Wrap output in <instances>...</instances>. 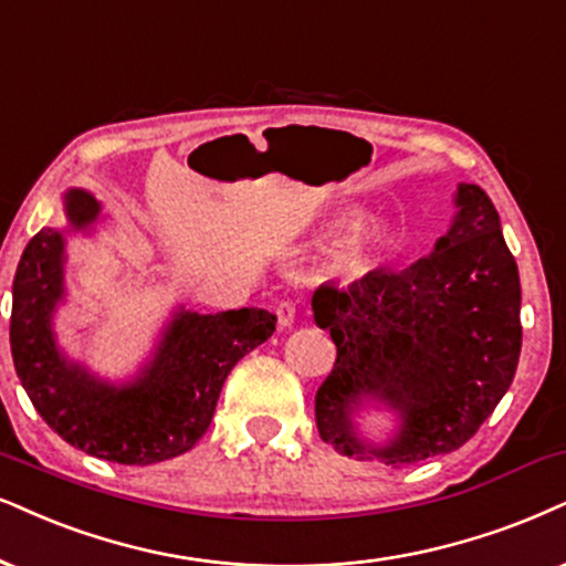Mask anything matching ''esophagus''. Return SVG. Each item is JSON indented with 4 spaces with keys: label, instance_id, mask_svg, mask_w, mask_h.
I'll return each mask as SVG.
<instances>
[{
    "label": "esophagus",
    "instance_id": "esophagus-1",
    "mask_svg": "<svg viewBox=\"0 0 566 566\" xmlns=\"http://www.w3.org/2000/svg\"><path fill=\"white\" fill-rule=\"evenodd\" d=\"M295 313H297V307L292 300H279L276 303V321L282 328H290L292 324H295Z\"/></svg>",
    "mask_w": 566,
    "mask_h": 566
}]
</instances>
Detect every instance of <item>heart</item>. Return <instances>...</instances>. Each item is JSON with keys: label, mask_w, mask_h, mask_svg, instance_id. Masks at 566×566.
Masks as SVG:
<instances>
[{"label": "heart", "mask_w": 566, "mask_h": 566, "mask_svg": "<svg viewBox=\"0 0 566 566\" xmlns=\"http://www.w3.org/2000/svg\"><path fill=\"white\" fill-rule=\"evenodd\" d=\"M342 261L349 263V266L366 261V248H363V242H349V245L342 250Z\"/></svg>", "instance_id": "obj_1"}]
</instances>
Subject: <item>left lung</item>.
Instances as JSON below:
<instances>
[{
  "mask_svg": "<svg viewBox=\"0 0 566 566\" xmlns=\"http://www.w3.org/2000/svg\"><path fill=\"white\" fill-rule=\"evenodd\" d=\"M454 206L428 259L313 292V318L336 345L316 426L339 454L395 468L449 454L510 389L522 347L517 263L478 185H457ZM370 401L398 412V433L384 444L354 423Z\"/></svg>",
  "mask_w": 566,
  "mask_h": 566,
  "instance_id": "left-lung-1",
  "label": "left lung"
}]
</instances>
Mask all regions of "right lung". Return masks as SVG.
Segmentation results:
<instances>
[{"mask_svg":"<svg viewBox=\"0 0 566 566\" xmlns=\"http://www.w3.org/2000/svg\"><path fill=\"white\" fill-rule=\"evenodd\" d=\"M64 213L67 230L35 234L12 282L10 347L20 384L49 428L85 454L117 464L180 457L209 431L227 376L274 334L276 316L263 307L213 316L180 307L133 381H102L64 357L52 324L64 297V234L91 230L102 206L91 192L70 190Z\"/></svg>","mask_w":566,"mask_h":566,"instance_id":"right-lung-1","label":"right lung"}]
</instances>
